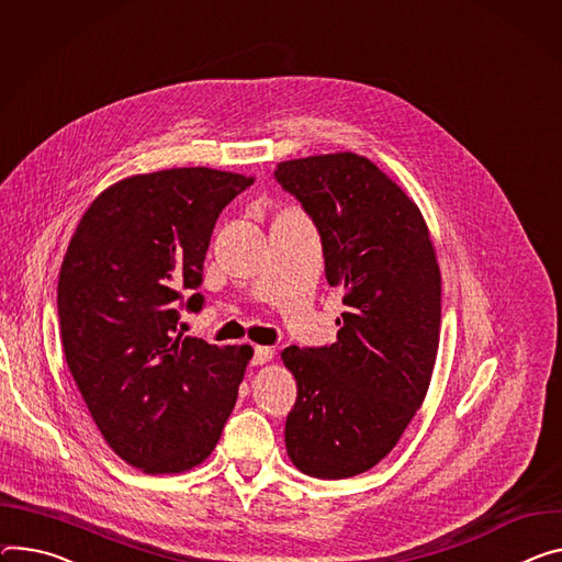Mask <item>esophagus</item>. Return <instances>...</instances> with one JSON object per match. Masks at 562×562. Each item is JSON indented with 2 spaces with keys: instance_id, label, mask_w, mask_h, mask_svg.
Here are the masks:
<instances>
[{
  "instance_id": "esophagus-1",
  "label": "esophagus",
  "mask_w": 562,
  "mask_h": 562,
  "mask_svg": "<svg viewBox=\"0 0 562 562\" xmlns=\"http://www.w3.org/2000/svg\"><path fill=\"white\" fill-rule=\"evenodd\" d=\"M273 359V349L271 347H265V345H258L252 349V366H265Z\"/></svg>"
}]
</instances>
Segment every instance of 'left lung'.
<instances>
[{"label":"left lung","instance_id":"obj_1","mask_svg":"<svg viewBox=\"0 0 562 562\" xmlns=\"http://www.w3.org/2000/svg\"><path fill=\"white\" fill-rule=\"evenodd\" d=\"M276 179L314 220L327 282L345 291L336 342L282 351L297 383L286 452L312 477H353L426 398L441 325L435 246L417 203L353 151L282 161Z\"/></svg>","mask_w":562,"mask_h":562}]
</instances>
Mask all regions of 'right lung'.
I'll list each match as a JSON object with an SVG mask.
<instances>
[{
  "label": "right lung",
  "mask_w": 562,
  "mask_h": 562,
  "mask_svg": "<svg viewBox=\"0 0 562 562\" xmlns=\"http://www.w3.org/2000/svg\"><path fill=\"white\" fill-rule=\"evenodd\" d=\"M252 177L172 168L127 177L82 215L58 280L69 372L110 448L149 475L199 467L217 446L250 345L183 336L181 291L201 284L220 213Z\"/></svg>",
  "instance_id": "add662e5"
}]
</instances>
